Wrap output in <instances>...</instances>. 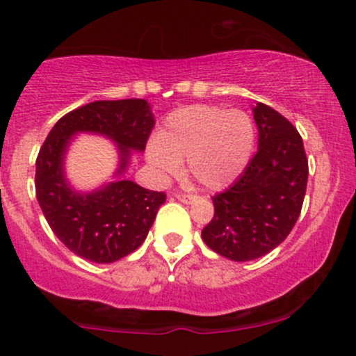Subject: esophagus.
Listing matches in <instances>:
<instances>
[{
  "mask_svg": "<svg viewBox=\"0 0 356 356\" xmlns=\"http://www.w3.org/2000/svg\"><path fill=\"white\" fill-rule=\"evenodd\" d=\"M175 200H179L181 203H186V204H191L196 201V196H193V194H184V193H177L175 194Z\"/></svg>",
  "mask_w": 356,
  "mask_h": 356,
  "instance_id": "esophagus-1",
  "label": "esophagus"
}]
</instances>
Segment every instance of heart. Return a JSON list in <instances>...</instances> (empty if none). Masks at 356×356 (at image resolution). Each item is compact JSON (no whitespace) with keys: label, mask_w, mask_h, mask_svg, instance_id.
I'll use <instances>...</instances> for the list:
<instances>
[{"label":"heart","mask_w":356,"mask_h":356,"mask_svg":"<svg viewBox=\"0 0 356 356\" xmlns=\"http://www.w3.org/2000/svg\"><path fill=\"white\" fill-rule=\"evenodd\" d=\"M254 143L256 129L244 111L189 106L167 115L156 140L147 145V162L159 175L172 177L188 160L191 177L218 191L245 170Z\"/></svg>","instance_id":"b5f03b06"}]
</instances>
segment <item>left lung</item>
Wrapping results in <instances>:
<instances>
[{
	"instance_id": "8db88e82",
	"label": "left lung",
	"mask_w": 356,
	"mask_h": 356,
	"mask_svg": "<svg viewBox=\"0 0 356 356\" xmlns=\"http://www.w3.org/2000/svg\"><path fill=\"white\" fill-rule=\"evenodd\" d=\"M259 148L241 177L213 196L204 244L232 261H252L288 237L300 216L309 177L302 136L280 112L257 104Z\"/></svg>"
}]
</instances>
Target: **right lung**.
<instances>
[{
	"label": "right lung",
	"instance_id": "1",
	"mask_svg": "<svg viewBox=\"0 0 356 356\" xmlns=\"http://www.w3.org/2000/svg\"><path fill=\"white\" fill-rule=\"evenodd\" d=\"M155 126L143 99L97 100L63 115L39 149L35 196L47 223L71 252L107 264L128 256L145 242L165 193L133 181H115L92 193H78L66 182L63 162L73 134H104L119 147L122 175L131 152H143Z\"/></svg>",
	"mask_w": 356,
	"mask_h": 356
}]
</instances>
